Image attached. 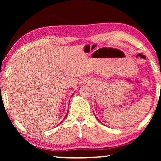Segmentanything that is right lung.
Here are the masks:
<instances>
[{
  "mask_svg": "<svg viewBox=\"0 0 161 161\" xmlns=\"http://www.w3.org/2000/svg\"><path fill=\"white\" fill-rule=\"evenodd\" d=\"M67 115H66V116H65V117H64V119H65V118H66V117H67Z\"/></svg>",
  "mask_w": 161,
  "mask_h": 161,
  "instance_id": "1",
  "label": "right lung"
}]
</instances>
